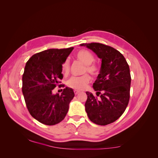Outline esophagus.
Instances as JSON below:
<instances>
[{
	"instance_id": "obj_1",
	"label": "esophagus",
	"mask_w": 158,
	"mask_h": 158,
	"mask_svg": "<svg viewBox=\"0 0 158 158\" xmlns=\"http://www.w3.org/2000/svg\"><path fill=\"white\" fill-rule=\"evenodd\" d=\"M74 92L75 95H77V94H78L80 93V92H79V91H78V90H74Z\"/></svg>"
}]
</instances>
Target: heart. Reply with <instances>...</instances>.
<instances>
[{"label":"heart","instance_id":"obj_1","mask_svg":"<svg viewBox=\"0 0 158 158\" xmlns=\"http://www.w3.org/2000/svg\"><path fill=\"white\" fill-rule=\"evenodd\" d=\"M76 59L84 64L83 73L88 72L92 75H97L99 69L98 66L93 63L95 60V57L92 52L86 49L80 50L75 55ZM61 70L64 75L67 76L70 73V62L68 59L65 60L61 65ZM90 81L89 75L84 74L78 77H72L66 82V85L70 88L75 90L80 91L86 88Z\"/></svg>","mask_w":158,"mask_h":158}]
</instances>
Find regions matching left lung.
<instances>
[{
    "instance_id": "8db88e82",
    "label": "left lung",
    "mask_w": 158,
    "mask_h": 158,
    "mask_svg": "<svg viewBox=\"0 0 158 158\" xmlns=\"http://www.w3.org/2000/svg\"><path fill=\"white\" fill-rule=\"evenodd\" d=\"M80 45L91 49L102 59L99 74L93 84L100 98L86 92L85 111L90 121L96 125H109L117 120L128 106L131 82L129 66L121 52L111 47L99 43Z\"/></svg>"
}]
</instances>
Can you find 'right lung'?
I'll return each instance as SVG.
<instances>
[{
	"label": "right lung",
	"instance_id": "add662e5",
	"mask_svg": "<svg viewBox=\"0 0 158 158\" xmlns=\"http://www.w3.org/2000/svg\"><path fill=\"white\" fill-rule=\"evenodd\" d=\"M74 47L50 49L33 55L26 63L22 76V93L31 115L46 125H55L64 118L74 97L72 88L52 94L63 75L61 65Z\"/></svg>",
	"mask_w": 158,
	"mask_h": 158
}]
</instances>
